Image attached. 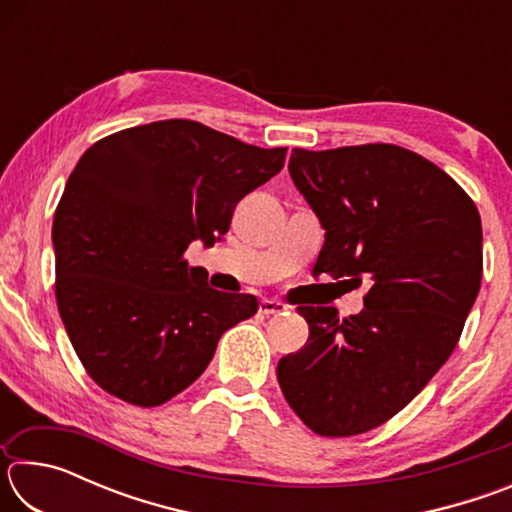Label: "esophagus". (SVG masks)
<instances>
[{"mask_svg": "<svg viewBox=\"0 0 512 512\" xmlns=\"http://www.w3.org/2000/svg\"><path fill=\"white\" fill-rule=\"evenodd\" d=\"M287 307L282 305L280 300H262L259 302V314L262 316H277V314H284Z\"/></svg>", "mask_w": 512, "mask_h": 512, "instance_id": "34e87169", "label": "esophagus"}]
</instances>
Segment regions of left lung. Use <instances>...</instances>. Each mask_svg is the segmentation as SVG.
Instances as JSON below:
<instances>
[{"instance_id": "1", "label": "left lung", "mask_w": 512, "mask_h": 512, "mask_svg": "<svg viewBox=\"0 0 512 512\" xmlns=\"http://www.w3.org/2000/svg\"><path fill=\"white\" fill-rule=\"evenodd\" d=\"M289 173L325 228L314 273L368 284L363 311L298 307L305 348L277 381L318 436L400 413L454 352L481 287V216L452 176L395 144L293 149Z\"/></svg>"}]
</instances>
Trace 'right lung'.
Segmentation results:
<instances>
[{
    "instance_id": "1",
    "label": "right lung",
    "mask_w": 512,
    "mask_h": 512,
    "mask_svg": "<svg viewBox=\"0 0 512 512\" xmlns=\"http://www.w3.org/2000/svg\"><path fill=\"white\" fill-rule=\"evenodd\" d=\"M284 155L189 119L126 128L81 155L51 230L56 302L103 391L144 409L169 402L203 375L225 329L255 316V296L207 287L185 250L225 235Z\"/></svg>"
}]
</instances>
